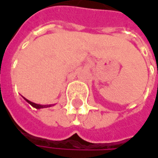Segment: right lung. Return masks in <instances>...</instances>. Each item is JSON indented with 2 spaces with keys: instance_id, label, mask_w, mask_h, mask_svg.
<instances>
[{
  "instance_id": "add662e5",
  "label": "right lung",
  "mask_w": 158,
  "mask_h": 158,
  "mask_svg": "<svg viewBox=\"0 0 158 158\" xmlns=\"http://www.w3.org/2000/svg\"><path fill=\"white\" fill-rule=\"evenodd\" d=\"M25 100L27 101L28 103L31 105V106H32L33 107H35V108H37V109H40V108H43V107H48V106H40V105H37V104H35V103H33V102H31V101H29L28 99H26V98H24Z\"/></svg>"
}]
</instances>
